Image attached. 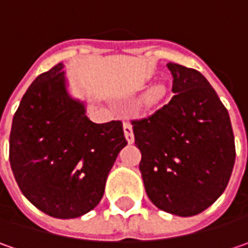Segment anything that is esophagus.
I'll list each match as a JSON object with an SVG mask.
<instances>
[{
  "mask_svg": "<svg viewBox=\"0 0 248 248\" xmlns=\"http://www.w3.org/2000/svg\"><path fill=\"white\" fill-rule=\"evenodd\" d=\"M124 132L127 143L132 144L135 141V135H133V127H132V124H129V122H124Z\"/></svg>",
  "mask_w": 248,
  "mask_h": 248,
  "instance_id": "1",
  "label": "esophagus"
}]
</instances>
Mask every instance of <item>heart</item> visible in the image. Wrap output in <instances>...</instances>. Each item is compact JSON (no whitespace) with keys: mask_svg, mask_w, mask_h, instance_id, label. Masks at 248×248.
I'll use <instances>...</instances> for the list:
<instances>
[{"mask_svg":"<svg viewBox=\"0 0 248 248\" xmlns=\"http://www.w3.org/2000/svg\"><path fill=\"white\" fill-rule=\"evenodd\" d=\"M162 95H164V89H162L161 86H156V87H154V89L151 90L150 100H151V101H158Z\"/></svg>","mask_w":248,"mask_h":248,"instance_id":"1","label":"heart"}]
</instances>
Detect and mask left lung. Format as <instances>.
Listing matches in <instances>:
<instances>
[{"label":"left lung","instance_id":"8db88e82","mask_svg":"<svg viewBox=\"0 0 248 248\" xmlns=\"http://www.w3.org/2000/svg\"><path fill=\"white\" fill-rule=\"evenodd\" d=\"M172 100L132 121L145 193L159 210L193 217L219 199L236 150L228 109L199 70L169 62Z\"/></svg>","mask_w":248,"mask_h":248}]
</instances>
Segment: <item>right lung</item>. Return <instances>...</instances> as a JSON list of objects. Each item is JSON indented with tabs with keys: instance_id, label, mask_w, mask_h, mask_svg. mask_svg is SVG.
I'll list each match as a JSON object with an SVG mask.
<instances>
[{
	"instance_id": "add662e5",
	"label": "right lung",
	"mask_w": 248,
	"mask_h": 248,
	"mask_svg": "<svg viewBox=\"0 0 248 248\" xmlns=\"http://www.w3.org/2000/svg\"><path fill=\"white\" fill-rule=\"evenodd\" d=\"M127 144L121 121L94 124L68 92L63 63L41 73L12 121L9 162L23 196L60 219L97 207L108 173Z\"/></svg>"
}]
</instances>
